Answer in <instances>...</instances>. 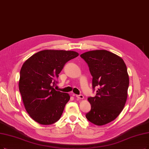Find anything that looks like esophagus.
Returning a JSON list of instances; mask_svg holds the SVG:
<instances>
[{
	"label": "esophagus",
	"mask_w": 149,
	"mask_h": 149,
	"mask_svg": "<svg viewBox=\"0 0 149 149\" xmlns=\"http://www.w3.org/2000/svg\"><path fill=\"white\" fill-rule=\"evenodd\" d=\"M73 95L74 96V95ZM76 97L79 98V99H83V98H84V96H83V95H82V94L76 95Z\"/></svg>",
	"instance_id": "obj_1"
}]
</instances>
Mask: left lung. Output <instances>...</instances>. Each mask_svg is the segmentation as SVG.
Instances as JSON below:
<instances>
[{
	"label": "left lung",
	"mask_w": 149,
	"mask_h": 149,
	"mask_svg": "<svg viewBox=\"0 0 149 149\" xmlns=\"http://www.w3.org/2000/svg\"><path fill=\"white\" fill-rule=\"evenodd\" d=\"M80 56L93 77V91L97 88L96 95L88 98L91 109L86 117L96 125H103L116 119L125 104L129 86L127 66L121 57L106 50L88 51Z\"/></svg>",
	"instance_id": "1"
}]
</instances>
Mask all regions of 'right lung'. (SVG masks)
Returning a JSON list of instances; mask_svg holds the SVG:
<instances>
[{"mask_svg": "<svg viewBox=\"0 0 149 149\" xmlns=\"http://www.w3.org/2000/svg\"><path fill=\"white\" fill-rule=\"evenodd\" d=\"M78 56L74 51L44 50L24 63L19 89L25 108L35 121L51 125L60 119L70 97L54 86L65 63Z\"/></svg>", "mask_w": 149, "mask_h": 149, "instance_id": "1", "label": "right lung"}]
</instances>
